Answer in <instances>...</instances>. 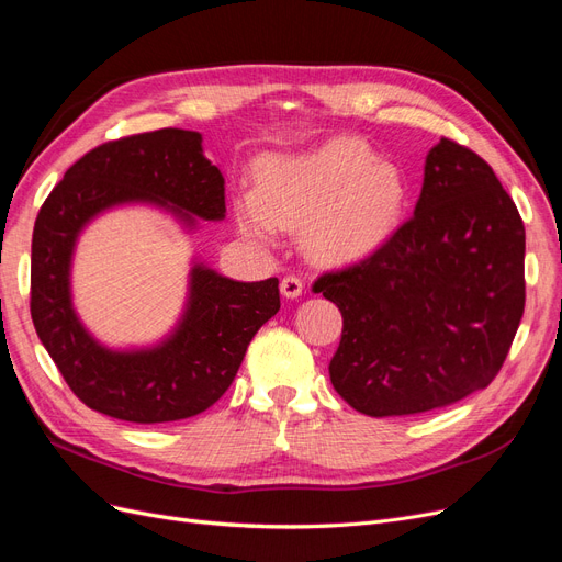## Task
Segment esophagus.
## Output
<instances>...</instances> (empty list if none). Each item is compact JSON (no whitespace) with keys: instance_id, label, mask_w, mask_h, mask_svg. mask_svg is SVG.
I'll list each match as a JSON object with an SVG mask.
<instances>
[{"instance_id":"34e87169","label":"esophagus","mask_w":562,"mask_h":562,"mask_svg":"<svg viewBox=\"0 0 562 562\" xmlns=\"http://www.w3.org/2000/svg\"><path fill=\"white\" fill-rule=\"evenodd\" d=\"M280 292L286 299H299L303 294V280L299 276H286L280 282Z\"/></svg>"}]
</instances>
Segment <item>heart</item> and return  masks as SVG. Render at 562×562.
Instances as JSON below:
<instances>
[{
  "label": "heart",
  "instance_id": "obj_1",
  "mask_svg": "<svg viewBox=\"0 0 562 562\" xmlns=\"http://www.w3.org/2000/svg\"><path fill=\"white\" fill-rule=\"evenodd\" d=\"M404 201V177L392 162L359 142L334 139L303 156H266L255 191L235 195V220L257 240L276 228H305L315 257L355 261L390 238Z\"/></svg>",
  "mask_w": 562,
  "mask_h": 562
}]
</instances>
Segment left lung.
Returning <instances> with one entry per match:
<instances>
[{"mask_svg":"<svg viewBox=\"0 0 562 562\" xmlns=\"http://www.w3.org/2000/svg\"><path fill=\"white\" fill-rule=\"evenodd\" d=\"M313 292L342 315L329 375L355 411L443 408L491 385L509 355L525 307V226L493 168L441 137L411 220Z\"/></svg>","mask_w":562,"mask_h":562,"instance_id":"1","label":"left lung"}]
</instances>
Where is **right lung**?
Returning a JSON list of instances; mask_svg holds the SVG:
<instances>
[{"instance_id":"add662e5","label":"right lung","mask_w":562,"mask_h":562,"mask_svg":"<svg viewBox=\"0 0 562 562\" xmlns=\"http://www.w3.org/2000/svg\"><path fill=\"white\" fill-rule=\"evenodd\" d=\"M201 133L162 128L104 142L71 166L44 201L32 233L30 313L40 340L79 400L110 418L154 425L193 418L231 387L249 340L280 311L278 278L235 282L203 263L177 331L151 350L114 352L71 307L77 235L102 210L156 203L184 224L224 220V177Z\"/></svg>"}]
</instances>
